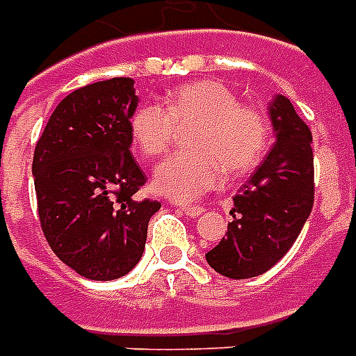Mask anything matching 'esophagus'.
Returning a JSON list of instances; mask_svg holds the SVG:
<instances>
[{"label": "esophagus", "mask_w": 356, "mask_h": 356, "mask_svg": "<svg viewBox=\"0 0 356 356\" xmlns=\"http://www.w3.org/2000/svg\"><path fill=\"white\" fill-rule=\"evenodd\" d=\"M179 209H181V211L185 213L186 217H191V218L200 217V215L204 213V207H202V205H188V204H183V205H179Z\"/></svg>", "instance_id": "obj_1"}]
</instances>
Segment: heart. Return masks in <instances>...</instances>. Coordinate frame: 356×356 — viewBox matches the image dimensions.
I'll list each match as a JSON object with an SVG mask.
<instances>
[{
	"label": "heart",
	"instance_id": "1",
	"mask_svg": "<svg viewBox=\"0 0 356 356\" xmlns=\"http://www.w3.org/2000/svg\"><path fill=\"white\" fill-rule=\"evenodd\" d=\"M194 122L188 143L194 151L175 152L154 170V191L168 198L194 200L259 164L270 145V124L262 111L239 104L220 81H196L165 97L141 104L130 118L131 138L145 156L164 154L175 128Z\"/></svg>",
	"mask_w": 356,
	"mask_h": 356
}]
</instances>
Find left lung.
Listing matches in <instances>:
<instances>
[{
	"label": "left lung",
	"instance_id": "1",
	"mask_svg": "<svg viewBox=\"0 0 356 356\" xmlns=\"http://www.w3.org/2000/svg\"><path fill=\"white\" fill-rule=\"evenodd\" d=\"M268 113L275 143L234 196L226 238L205 254L215 272L230 279L257 277L277 264L300 236L315 198L312 130L281 94Z\"/></svg>",
	"mask_w": 356,
	"mask_h": 356
}]
</instances>
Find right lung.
<instances>
[{
	"instance_id": "right-lung-1",
	"label": "right lung",
	"mask_w": 356,
	"mask_h": 356,
	"mask_svg": "<svg viewBox=\"0 0 356 356\" xmlns=\"http://www.w3.org/2000/svg\"><path fill=\"white\" fill-rule=\"evenodd\" d=\"M136 107L130 77L86 84L56 105L33 152L44 238L64 264L94 281L134 270L162 205L136 196L147 181L130 152Z\"/></svg>"
}]
</instances>
